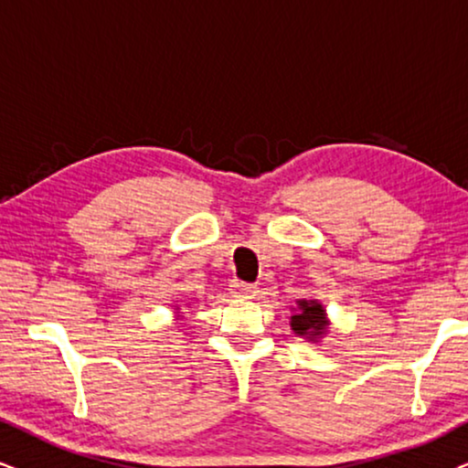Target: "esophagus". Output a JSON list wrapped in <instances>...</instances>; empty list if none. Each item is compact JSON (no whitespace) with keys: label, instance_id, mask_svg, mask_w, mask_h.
I'll use <instances>...</instances> for the list:
<instances>
[{"label":"esophagus","instance_id":"1","mask_svg":"<svg viewBox=\"0 0 468 468\" xmlns=\"http://www.w3.org/2000/svg\"><path fill=\"white\" fill-rule=\"evenodd\" d=\"M230 292H233L235 295H239V298H252V295H257L259 287L252 285V282L233 281V282H230Z\"/></svg>","mask_w":468,"mask_h":468}]
</instances>
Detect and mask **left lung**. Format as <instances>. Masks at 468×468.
<instances>
[{"mask_svg": "<svg viewBox=\"0 0 468 468\" xmlns=\"http://www.w3.org/2000/svg\"><path fill=\"white\" fill-rule=\"evenodd\" d=\"M298 309L300 311L292 317V328L295 330V333H298L300 336L322 335L324 328L328 326L326 317H324L322 304L315 303V300H300Z\"/></svg>", "mask_w": 468, "mask_h": 468, "instance_id": "obj_1", "label": "left lung"}]
</instances>
